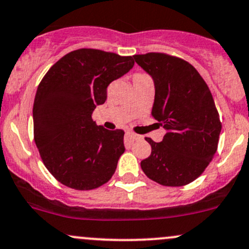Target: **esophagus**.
I'll list each match as a JSON object with an SVG mask.
<instances>
[{"instance_id": "1", "label": "esophagus", "mask_w": 249, "mask_h": 249, "mask_svg": "<svg viewBox=\"0 0 249 249\" xmlns=\"http://www.w3.org/2000/svg\"><path fill=\"white\" fill-rule=\"evenodd\" d=\"M126 136L127 137H129L130 139H132V141H137V139H141L142 137L139 135H137V133H135V132H126Z\"/></svg>"}]
</instances>
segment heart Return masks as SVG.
Masks as SVG:
<instances>
[{
  "label": "heart",
  "instance_id": "b5f03b06",
  "mask_svg": "<svg viewBox=\"0 0 249 249\" xmlns=\"http://www.w3.org/2000/svg\"><path fill=\"white\" fill-rule=\"evenodd\" d=\"M144 74H137V75H136V76H143Z\"/></svg>",
  "mask_w": 249,
  "mask_h": 249
}]
</instances>
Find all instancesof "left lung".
<instances>
[{"instance_id": "8db88e82", "label": "left lung", "mask_w": 249, "mask_h": 249, "mask_svg": "<svg viewBox=\"0 0 249 249\" xmlns=\"http://www.w3.org/2000/svg\"><path fill=\"white\" fill-rule=\"evenodd\" d=\"M133 59L154 79L151 114L166 130L160 143L145 137L151 155L141 162L142 170L165 187L189 184L212 162L222 129L208 85L177 56L146 53Z\"/></svg>"}]
</instances>
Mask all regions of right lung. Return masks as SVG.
<instances>
[{
    "label": "right lung",
    "instance_id": "obj_1",
    "mask_svg": "<svg viewBox=\"0 0 249 249\" xmlns=\"http://www.w3.org/2000/svg\"><path fill=\"white\" fill-rule=\"evenodd\" d=\"M132 56L100 49L71 52L53 65L33 106L34 141L41 160L60 183L92 190L110 181L124 154V131L97 126L92 112L107 86L133 67Z\"/></svg>",
    "mask_w": 249,
    "mask_h": 249
}]
</instances>
